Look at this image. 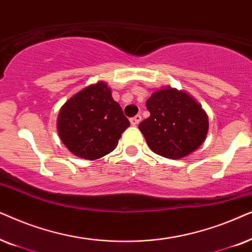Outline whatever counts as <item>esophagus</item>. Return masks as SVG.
<instances>
[{"label": "esophagus", "mask_w": 252, "mask_h": 252, "mask_svg": "<svg viewBox=\"0 0 252 252\" xmlns=\"http://www.w3.org/2000/svg\"><path fill=\"white\" fill-rule=\"evenodd\" d=\"M140 121H142V116H140L139 114H137L136 116H133V117H131V119H130V122H131L132 126H137V124H138Z\"/></svg>", "instance_id": "obj_1"}]
</instances>
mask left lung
<instances>
[{
  "label": "left lung",
  "instance_id": "1",
  "mask_svg": "<svg viewBox=\"0 0 252 252\" xmlns=\"http://www.w3.org/2000/svg\"><path fill=\"white\" fill-rule=\"evenodd\" d=\"M150 117L138 128L154 153L180 159L198 149L206 138L209 120L198 103L184 92L162 89L147 99Z\"/></svg>",
  "mask_w": 252,
  "mask_h": 252
}]
</instances>
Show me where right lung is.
Listing matches in <instances>:
<instances>
[{"instance_id": "add662e5", "label": "right lung", "mask_w": 252, "mask_h": 252, "mask_svg": "<svg viewBox=\"0 0 252 252\" xmlns=\"http://www.w3.org/2000/svg\"><path fill=\"white\" fill-rule=\"evenodd\" d=\"M130 126L105 83L87 86L60 110V138L70 152L87 160L99 159L115 149Z\"/></svg>"}]
</instances>
